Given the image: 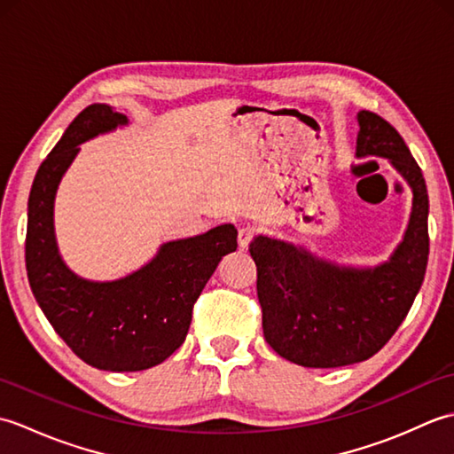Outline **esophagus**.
<instances>
[{"label": "esophagus", "mask_w": 454, "mask_h": 454, "mask_svg": "<svg viewBox=\"0 0 454 454\" xmlns=\"http://www.w3.org/2000/svg\"><path fill=\"white\" fill-rule=\"evenodd\" d=\"M255 234H257V228L255 226L239 228V232H238V244H239V247L246 249L249 246V242H252V239H254Z\"/></svg>", "instance_id": "34e87169"}]
</instances>
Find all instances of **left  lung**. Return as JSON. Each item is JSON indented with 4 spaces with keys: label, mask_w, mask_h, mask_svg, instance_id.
Here are the masks:
<instances>
[{
    "label": "left lung",
    "mask_w": 454,
    "mask_h": 454,
    "mask_svg": "<svg viewBox=\"0 0 454 454\" xmlns=\"http://www.w3.org/2000/svg\"><path fill=\"white\" fill-rule=\"evenodd\" d=\"M356 158H387L408 183L411 215L388 262L347 267L283 239L255 236L257 298L265 341L283 359L310 369L366 361L396 333L416 301L429 257V197L423 173L390 122L356 114Z\"/></svg>",
    "instance_id": "8db88e82"
}]
</instances>
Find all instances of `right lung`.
<instances>
[{"label": "right lung", "instance_id": "1", "mask_svg": "<svg viewBox=\"0 0 454 454\" xmlns=\"http://www.w3.org/2000/svg\"><path fill=\"white\" fill-rule=\"evenodd\" d=\"M124 124L129 119L103 103L72 121L35 176L25 239L28 285L46 320L82 361L113 372L150 369L179 349L202 288L238 247V230L222 224L163 244L150 263L117 281H88L67 269L54 236L58 185L82 142Z\"/></svg>", "mask_w": 454, "mask_h": 454}]
</instances>
